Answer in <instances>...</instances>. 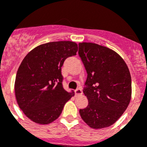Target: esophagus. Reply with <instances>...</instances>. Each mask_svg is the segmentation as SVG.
I'll return each instance as SVG.
<instances>
[{
	"instance_id": "1",
	"label": "esophagus",
	"mask_w": 147,
	"mask_h": 147,
	"mask_svg": "<svg viewBox=\"0 0 147 147\" xmlns=\"http://www.w3.org/2000/svg\"><path fill=\"white\" fill-rule=\"evenodd\" d=\"M82 94V91L81 88H77L75 90V94H76V96H78V95H81Z\"/></svg>"
}]
</instances>
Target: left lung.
<instances>
[{"instance_id": "obj_1", "label": "left lung", "mask_w": 147, "mask_h": 147, "mask_svg": "<svg viewBox=\"0 0 147 147\" xmlns=\"http://www.w3.org/2000/svg\"><path fill=\"white\" fill-rule=\"evenodd\" d=\"M79 55L88 74L83 92L88 104L80 110L81 118L94 129L109 127L130 103V71L118 53L96 43H79Z\"/></svg>"}]
</instances>
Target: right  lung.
<instances>
[{
    "mask_svg": "<svg viewBox=\"0 0 147 147\" xmlns=\"http://www.w3.org/2000/svg\"><path fill=\"white\" fill-rule=\"evenodd\" d=\"M77 51L75 42L55 41L35 47L24 58L16 73L15 95L19 108L32 122H53L74 95L63 88L61 67Z\"/></svg>",
    "mask_w": 147,
    "mask_h": 147,
    "instance_id": "add662e5",
    "label": "right lung"
}]
</instances>
